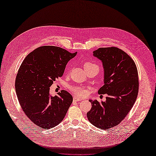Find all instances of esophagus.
Segmentation results:
<instances>
[{"instance_id": "34e87169", "label": "esophagus", "mask_w": 156, "mask_h": 156, "mask_svg": "<svg viewBox=\"0 0 156 156\" xmlns=\"http://www.w3.org/2000/svg\"><path fill=\"white\" fill-rule=\"evenodd\" d=\"M81 100H83V99L79 98L77 97V96H74L73 98V100L74 101H81Z\"/></svg>"}]
</instances>
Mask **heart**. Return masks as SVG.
I'll return each mask as SVG.
<instances>
[{
  "mask_svg": "<svg viewBox=\"0 0 156 156\" xmlns=\"http://www.w3.org/2000/svg\"><path fill=\"white\" fill-rule=\"evenodd\" d=\"M97 66V65L90 62H85L84 63V69H87L92 66ZM70 90L74 94H75V95L78 96H83L84 95H86L87 93L85 88L81 86L72 87H70Z\"/></svg>",
  "mask_w": 156,
  "mask_h": 156,
  "instance_id": "obj_1",
  "label": "heart"
}]
</instances>
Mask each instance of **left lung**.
Masks as SVG:
<instances>
[{
  "mask_svg": "<svg viewBox=\"0 0 156 156\" xmlns=\"http://www.w3.org/2000/svg\"><path fill=\"white\" fill-rule=\"evenodd\" d=\"M104 69V85L98 90L107 94L105 101L89 100V122L102 129L119 124L133 107L139 92V77L135 63L124 51L115 47L102 48L93 52Z\"/></svg>",
  "mask_w": 156,
  "mask_h": 156,
  "instance_id": "obj_1",
  "label": "left lung"
}]
</instances>
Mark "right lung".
Instances as JSON below:
<instances>
[{
	"mask_svg": "<svg viewBox=\"0 0 156 156\" xmlns=\"http://www.w3.org/2000/svg\"><path fill=\"white\" fill-rule=\"evenodd\" d=\"M77 55L59 47L45 45L34 49L23 61L16 79L18 101L27 116L41 129L62 121L73 98L66 90L51 96L50 87L62 76L68 61Z\"/></svg>",
	"mask_w": 156,
	"mask_h": 156,
	"instance_id": "obj_1",
	"label": "right lung"
}]
</instances>
